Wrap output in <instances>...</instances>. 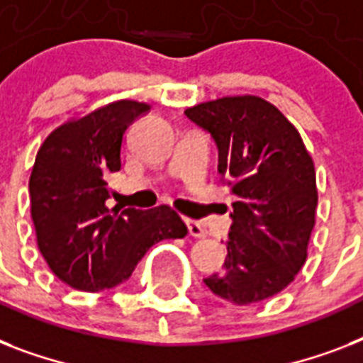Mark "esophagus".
<instances>
[{
	"instance_id": "esophagus-1",
	"label": "esophagus",
	"mask_w": 363,
	"mask_h": 363,
	"mask_svg": "<svg viewBox=\"0 0 363 363\" xmlns=\"http://www.w3.org/2000/svg\"><path fill=\"white\" fill-rule=\"evenodd\" d=\"M184 222H186L188 232H190V235H192V238L201 239V238H205V235H207V232H205V228L201 226L199 222L190 220V218H184Z\"/></svg>"
}]
</instances>
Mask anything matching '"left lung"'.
<instances>
[{"instance_id":"obj_1","label":"left lung","mask_w":363,"mask_h":363,"mask_svg":"<svg viewBox=\"0 0 363 363\" xmlns=\"http://www.w3.org/2000/svg\"><path fill=\"white\" fill-rule=\"evenodd\" d=\"M184 115L213 137L218 173L235 194L224 269L203 282L235 305L273 298L303 267L315 226V165L301 135L256 96L207 101Z\"/></svg>"}]
</instances>
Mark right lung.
<instances>
[{"mask_svg": "<svg viewBox=\"0 0 363 363\" xmlns=\"http://www.w3.org/2000/svg\"><path fill=\"white\" fill-rule=\"evenodd\" d=\"M150 107L122 99L45 139L30 177L31 218L48 267L82 292L115 288L152 245L181 239L186 224L167 205L111 211L109 177L121 171L122 137Z\"/></svg>", "mask_w": 363, "mask_h": 363, "instance_id": "obj_1", "label": "right lung"}]
</instances>
